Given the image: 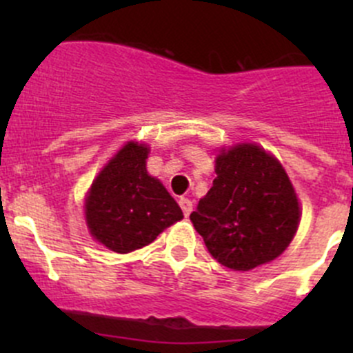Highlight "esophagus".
Returning a JSON list of instances; mask_svg holds the SVG:
<instances>
[{"mask_svg": "<svg viewBox=\"0 0 353 353\" xmlns=\"http://www.w3.org/2000/svg\"><path fill=\"white\" fill-rule=\"evenodd\" d=\"M179 206H181V210H183L184 216H188L191 213V210H193V201H191L190 198H181Z\"/></svg>", "mask_w": 353, "mask_h": 353, "instance_id": "obj_1", "label": "esophagus"}]
</instances>
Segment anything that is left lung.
Instances as JSON below:
<instances>
[{
	"mask_svg": "<svg viewBox=\"0 0 353 353\" xmlns=\"http://www.w3.org/2000/svg\"><path fill=\"white\" fill-rule=\"evenodd\" d=\"M213 186L190 215L210 254L248 272L282 254L294 239L301 210L279 160L244 143L216 155Z\"/></svg>",
	"mask_w": 353,
	"mask_h": 353,
	"instance_id": "obj_1",
	"label": "left lung"
}]
</instances>
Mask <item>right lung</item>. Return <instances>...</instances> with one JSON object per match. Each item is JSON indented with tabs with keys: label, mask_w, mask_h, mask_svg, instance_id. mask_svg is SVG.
Masks as SVG:
<instances>
[{
	"label": "right lung",
	"mask_w": 353,
	"mask_h": 353,
	"mask_svg": "<svg viewBox=\"0 0 353 353\" xmlns=\"http://www.w3.org/2000/svg\"><path fill=\"white\" fill-rule=\"evenodd\" d=\"M148 148L130 141L102 169L85 199L90 234L110 251L126 254L154 243L183 219L179 205L147 172Z\"/></svg>",
	"instance_id": "right-lung-1"
}]
</instances>
